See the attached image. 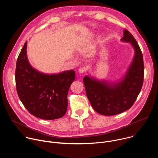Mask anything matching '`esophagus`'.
I'll return each instance as SVG.
<instances>
[{"label":"esophagus","mask_w":158,"mask_h":158,"mask_svg":"<svg viewBox=\"0 0 158 158\" xmlns=\"http://www.w3.org/2000/svg\"><path fill=\"white\" fill-rule=\"evenodd\" d=\"M85 71H86L85 67H81V68L79 69V73L82 74V73H85Z\"/></svg>","instance_id":"1"}]
</instances>
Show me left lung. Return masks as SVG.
<instances>
[{
  "label": "left lung",
  "mask_w": 158,
  "mask_h": 158,
  "mask_svg": "<svg viewBox=\"0 0 158 158\" xmlns=\"http://www.w3.org/2000/svg\"><path fill=\"white\" fill-rule=\"evenodd\" d=\"M121 40L129 43L134 51L133 59L124 76L116 81L99 79L89 74L83 79L87 97L99 114L113 116L133 105L143 84L144 63L141 51L136 39L127 30Z\"/></svg>",
  "instance_id": "1"
}]
</instances>
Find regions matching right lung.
Returning <instances> with one entry per match:
<instances>
[{
    "mask_svg": "<svg viewBox=\"0 0 158 158\" xmlns=\"http://www.w3.org/2000/svg\"><path fill=\"white\" fill-rule=\"evenodd\" d=\"M27 42L18 57L16 89L25 107L35 117L46 120L62 118L67 109V93L75 80L73 70L56 74L42 73L31 65L27 55Z\"/></svg>",
    "mask_w": 158,
    "mask_h": 158,
    "instance_id": "right-lung-1",
    "label": "right lung"
}]
</instances>
